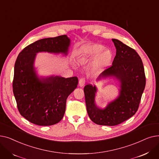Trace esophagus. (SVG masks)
Returning <instances> with one entry per match:
<instances>
[{
  "label": "esophagus",
  "instance_id": "1",
  "mask_svg": "<svg viewBox=\"0 0 159 159\" xmlns=\"http://www.w3.org/2000/svg\"><path fill=\"white\" fill-rule=\"evenodd\" d=\"M85 83H86V78L85 77H82L79 80V86L80 87L84 86L85 84Z\"/></svg>",
  "mask_w": 159,
  "mask_h": 159
}]
</instances>
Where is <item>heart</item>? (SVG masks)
<instances>
[{
	"label": "heart",
	"mask_w": 159,
	"mask_h": 159,
	"mask_svg": "<svg viewBox=\"0 0 159 159\" xmlns=\"http://www.w3.org/2000/svg\"><path fill=\"white\" fill-rule=\"evenodd\" d=\"M104 46L97 44H89L82 46L78 51L77 60L80 64L86 63L98 57L95 60L97 67L109 66L112 61L113 53L109 49H104Z\"/></svg>",
	"instance_id": "b5f03b06"
}]
</instances>
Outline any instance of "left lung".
I'll use <instances>...</instances> for the list:
<instances>
[{"label": "left lung", "instance_id": "left-lung-1", "mask_svg": "<svg viewBox=\"0 0 159 159\" xmlns=\"http://www.w3.org/2000/svg\"><path fill=\"white\" fill-rule=\"evenodd\" d=\"M116 55L112 65L100 77L114 76L120 82V95L105 109L95 104L97 89L88 84L84 91L86 110L90 119L98 125L115 126L128 120L137 111L146 86V76L143 61L134 49L117 39H112Z\"/></svg>", "mask_w": 159, "mask_h": 159}]
</instances>
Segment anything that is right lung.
Returning <instances> with one entry per match:
<instances>
[{
    "mask_svg": "<svg viewBox=\"0 0 159 159\" xmlns=\"http://www.w3.org/2000/svg\"><path fill=\"white\" fill-rule=\"evenodd\" d=\"M70 40L63 35L39 40L19 54L15 61L13 91L20 115L39 126H52L63 118L66 99L77 87L78 78L39 79L33 62L40 52L67 54Z\"/></svg>",
    "mask_w": 159,
    "mask_h": 159,
    "instance_id": "obj_1",
    "label": "right lung"
}]
</instances>
